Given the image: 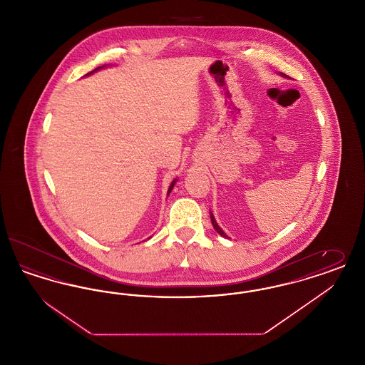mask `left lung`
Here are the masks:
<instances>
[{"label": "left lung", "mask_w": 365, "mask_h": 365, "mask_svg": "<svg viewBox=\"0 0 365 365\" xmlns=\"http://www.w3.org/2000/svg\"><path fill=\"white\" fill-rule=\"evenodd\" d=\"M279 75L280 76H283V78H289V76H286L284 73H282V72H279ZM210 213V222H212V226H213V228L217 231V234H220L222 237H225V238H228L226 235V232L219 227V225H217V222H216V219H215V216H213V213L212 212H209Z\"/></svg>", "instance_id": "8db88e82"}]
</instances>
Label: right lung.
I'll return each mask as SVG.
<instances>
[{
    "label": "right lung",
    "instance_id": "right-lung-1",
    "mask_svg": "<svg viewBox=\"0 0 365 365\" xmlns=\"http://www.w3.org/2000/svg\"><path fill=\"white\" fill-rule=\"evenodd\" d=\"M105 67H108V66L105 64V66H103V67H98V68H96V70L91 71V72H88V73H86L85 76H90L91 73H94V72H97V71L103 70V68H105ZM176 182H178V179H174V180H173V183H171V185H170V187H168V192H167V195H170V192H171V191H173V189H174V186L175 185H176Z\"/></svg>",
    "mask_w": 365,
    "mask_h": 365
}]
</instances>
